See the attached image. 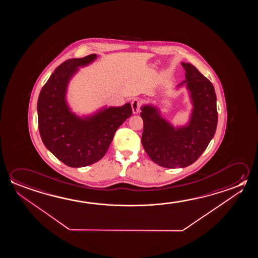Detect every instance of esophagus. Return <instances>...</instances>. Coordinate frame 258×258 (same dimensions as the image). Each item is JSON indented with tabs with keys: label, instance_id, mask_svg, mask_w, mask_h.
<instances>
[{
	"label": "esophagus",
	"instance_id": "34e87169",
	"mask_svg": "<svg viewBox=\"0 0 258 258\" xmlns=\"http://www.w3.org/2000/svg\"><path fill=\"white\" fill-rule=\"evenodd\" d=\"M140 106H141V102H140V100L135 99V100L132 101V102H131V107H132V112H133L134 114H137V113L140 112Z\"/></svg>",
	"mask_w": 258,
	"mask_h": 258
}]
</instances>
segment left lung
<instances>
[{
    "label": "left lung",
    "instance_id": "8db88e82",
    "mask_svg": "<svg viewBox=\"0 0 258 258\" xmlns=\"http://www.w3.org/2000/svg\"><path fill=\"white\" fill-rule=\"evenodd\" d=\"M192 110L188 122L173 126L157 107H141L144 128L141 142L148 156L160 166L182 168L194 164L207 148L218 123L215 90L210 81L191 63H182Z\"/></svg>",
    "mask_w": 258,
    "mask_h": 258
}]
</instances>
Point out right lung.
Returning <instances> with one entry per match:
<instances>
[{
  "label": "right lung",
  "mask_w": 258,
  "mask_h": 258,
  "mask_svg": "<svg viewBox=\"0 0 258 258\" xmlns=\"http://www.w3.org/2000/svg\"><path fill=\"white\" fill-rule=\"evenodd\" d=\"M96 58L93 54L64 61L38 96V130L43 143L70 167H84L102 159L118 127L132 114L128 102L120 107H102L86 116L73 112L68 105L67 93L73 76Z\"/></svg>",
  "instance_id": "1"
}]
</instances>
